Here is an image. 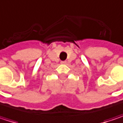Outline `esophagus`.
I'll list each match as a JSON object with an SVG mask.
<instances>
[{"mask_svg": "<svg viewBox=\"0 0 123 123\" xmlns=\"http://www.w3.org/2000/svg\"><path fill=\"white\" fill-rule=\"evenodd\" d=\"M67 63V62L66 61H62L61 62V64H66Z\"/></svg>", "mask_w": 123, "mask_h": 123, "instance_id": "1", "label": "esophagus"}]
</instances>
